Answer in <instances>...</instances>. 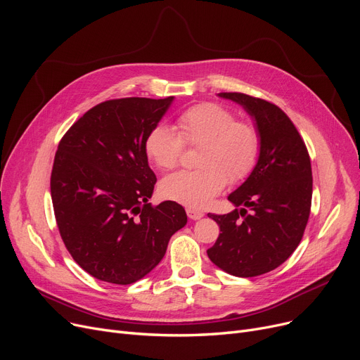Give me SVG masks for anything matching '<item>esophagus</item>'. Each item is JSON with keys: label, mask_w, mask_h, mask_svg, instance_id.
Returning <instances> with one entry per match:
<instances>
[{"label": "esophagus", "mask_w": 360, "mask_h": 360, "mask_svg": "<svg viewBox=\"0 0 360 360\" xmlns=\"http://www.w3.org/2000/svg\"><path fill=\"white\" fill-rule=\"evenodd\" d=\"M186 214H188V217H190L191 220H198V219H201L204 216V213L201 210H197V209H194V207H188Z\"/></svg>", "instance_id": "34e87169"}]
</instances>
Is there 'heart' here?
Here are the masks:
<instances>
[{
  "mask_svg": "<svg viewBox=\"0 0 360 360\" xmlns=\"http://www.w3.org/2000/svg\"><path fill=\"white\" fill-rule=\"evenodd\" d=\"M179 132L166 124L150 129L144 141L148 159L160 170H172L179 162L184 143L201 146L197 170L165 178L160 194L170 201L201 209L226 184H238L254 170L261 148L258 129L238 121L235 113L217 103L188 108L178 118Z\"/></svg>",
  "mask_w": 360,
  "mask_h": 360,
  "instance_id": "1",
  "label": "heart"
}]
</instances>
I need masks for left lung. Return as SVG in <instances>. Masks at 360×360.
I'll return each instance as SVG.
<instances>
[{
  "mask_svg": "<svg viewBox=\"0 0 360 360\" xmlns=\"http://www.w3.org/2000/svg\"><path fill=\"white\" fill-rule=\"evenodd\" d=\"M219 96L239 103L254 118L261 148L251 175L228 197L236 209L207 214L221 232L207 255L226 273L255 277L285 262L304 236L312 201L311 159L278 106L243 93Z\"/></svg>",
  "mask_w": 360,
  "mask_h": 360,
  "instance_id": "8db88e82",
  "label": "left lung"
}]
</instances>
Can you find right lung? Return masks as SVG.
<instances>
[{
  "label": "right lung",
  "instance_id": "1",
  "mask_svg": "<svg viewBox=\"0 0 360 360\" xmlns=\"http://www.w3.org/2000/svg\"><path fill=\"white\" fill-rule=\"evenodd\" d=\"M174 102L124 98L87 110L58 144L51 197L72 259L94 278L131 285L162 261L186 224L175 201L151 205L156 175L144 141Z\"/></svg>",
  "mask_w": 360,
  "mask_h": 360
}]
</instances>
